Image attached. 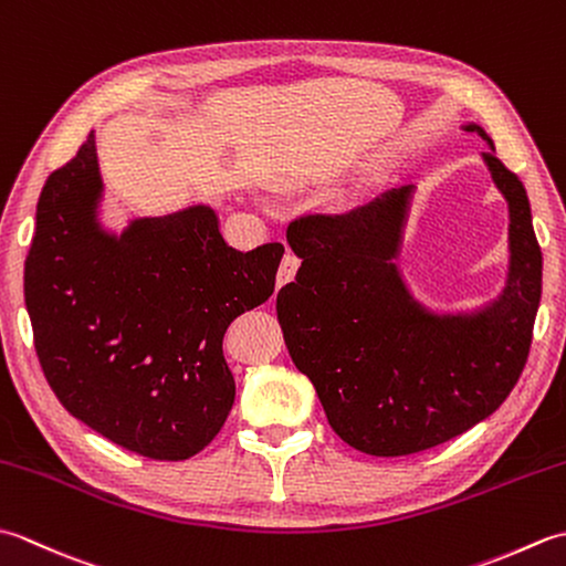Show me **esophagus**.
I'll list each match as a JSON object with an SVG mask.
<instances>
[{
  "label": "esophagus",
  "mask_w": 566,
  "mask_h": 566,
  "mask_svg": "<svg viewBox=\"0 0 566 566\" xmlns=\"http://www.w3.org/2000/svg\"><path fill=\"white\" fill-rule=\"evenodd\" d=\"M298 262H302V260H298L294 252H286V255L282 258L280 272H276V286H284V284H290L294 280V274L298 270Z\"/></svg>",
  "instance_id": "esophagus-1"
}]
</instances>
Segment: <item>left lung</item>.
Listing matches in <instances>:
<instances>
[{"instance_id":"8db88e82","label":"left lung","mask_w":566,"mask_h":566,"mask_svg":"<svg viewBox=\"0 0 566 566\" xmlns=\"http://www.w3.org/2000/svg\"><path fill=\"white\" fill-rule=\"evenodd\" d=\"M482 158L509 201V276L472 314H432L396 268L413 185L347 213H306L286 228L302 258L276 294L296 369L316 387L331 428L350 448L401 457L448 442L506 401L531 353L543 252L525 187L486 130Z\"/></svg>"}]
</instances>
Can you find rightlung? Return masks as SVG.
Listing matches in <instances>:
<instances>
[{
    "label": "right lung",
    "instance_id": "1",
    "mask_svg": "<svg viewBox=\"0 0 566 566\" xmlns=\"http://www.w3.org/2000/svg\"><path fill=\"white\" fill-rule=\"evenodd\" d=\"M94 134L45 179L23 268L33 345L57 401L150 460H189L235 399L231 321L268 302L282 243L240 252L211 207L104 231Z\"/></svg>",
    "mask_w": 566,
    "mask_h": 566
}]
</instances>
